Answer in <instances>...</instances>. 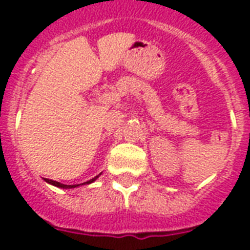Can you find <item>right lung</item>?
Wrapping results in <instances>:
<instances>
[{"mask_svg":"<svg viewBox=\"0 0 250 250\" xmlns=\"http://www.w3.org/2000/svg\"><path fill=\"white\" fill-rule=\"evenodd\" d=\"M100 175V174H99ZM99 175H96L95 178L89 179V181H87V182H84V184H80V185H89L92 184V182H95L96 179L99 178ZM44 181H45L46 184L49 185H53V186H56V188H77L79 185H64V184H60V182H56V181H52V179H48V178H44Z\"/></svg>","mask_w":250,"mask_h":250,"instance_id":"obj_1","label":"right lung"}]
</instances>
